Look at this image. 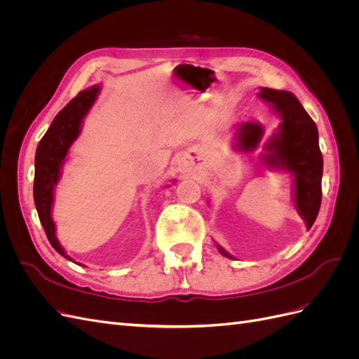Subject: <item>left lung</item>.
<instances>
[{
  "label": "left lung",
  "mask_w": 359,
  "mask_h": 359,
  "mask_svg": "<svg viewBox=\"0 0 359 359\" xmlns=\"http://www.w3.org/2000/svg\"><path fill=\"white\" fill-rule=\"evenodd\" d=\"M259 97L273 106L283 119L278 132L266 142L265 149L268 154L262 158L269 168L293 173V199L297 211L306 222L307 229H310L319 214L322 201L323 158L319 148L318 127L292 93L260 88ZM264 128L260 124H241L238 145L245 151H252L260 142ZM217 248L223 256L233 259L220 245Z\"/></svg>",
  "instance_id": "1"
}]
</instances>
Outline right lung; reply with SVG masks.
<instances>
[{"label":"right lung","instance_id":"add662e5","mask_svg":"<svg viewBox=\"0 0 359 359\" xmlns=\"http://www.w3.org/2000/svg\"><path fill=\"white\" fill-rule=\"evenodd\" d=\"M100 86L81 91L60 114L53 118L50 127L41 137L36 151V175H34V203L43 229L46 232L50 245L66 259L72 260L57 240L55 223L52 220L53 187L61 177V166L69 148L81 135L85 115L97 100Z\"/></svg>","mask_w":359,"mask_h":359}]
</instances>
